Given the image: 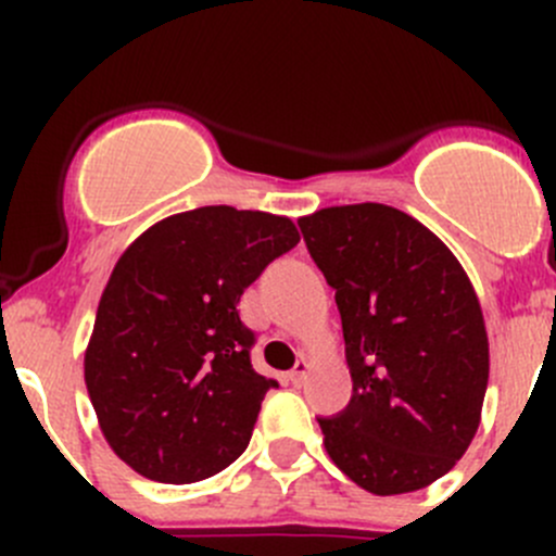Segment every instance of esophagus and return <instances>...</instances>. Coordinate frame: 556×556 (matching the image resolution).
I'll return each mask as SVG.
<instances>
[{"mask_svg":"<svg viewBox=\"0 0 556 556\" xmlns=\"http://www.w3.org/2000/svg\"><path fill=\"white\" fill-rule=\"evenodd\" d=\"M306 371H309V361H306V357H299V363H295L293 371L288 374V379L293 384H301L306 379Z\"/></svg>","mask_w":556,"mask_h":556,"instance_id":"34e87169","label":"esophagus"}]
</instances>
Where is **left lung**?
I'll list each match as a JSON object with an SVG mask.
<instances>
[{"mask_svg": "<svg viewBox=\"0 0 556 556\" xmlns=\"http://www.w3.org/2000/svg\"><path fill=\"white\" fill-rule=\"evenodd\" d=\"M341 314L352 397L319 417L330 459L363 490L401 495L450 473L481 419L490 341L450 247L387 204L299 220Z\"/></svg>", "mask_w": 556, "mask_h": 556, "instance_id": "8db88e82", "label": "left lung"}]
</instances>
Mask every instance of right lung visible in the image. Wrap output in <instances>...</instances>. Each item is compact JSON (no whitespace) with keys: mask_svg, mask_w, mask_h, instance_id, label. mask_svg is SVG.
I'll return each instance as SVG.
<instances>
[{"mask_svg":"<svg viewBox=\"0 0 556 556\" xmlns=\"http://www.w3.org/2000/svg\"><path fill=\"white\" fill-rule=\"evenodd\" d=\"M290 217L199 206L155 223L115 263L86 350L106 444L144 479L193 484L250 444L277 379L252 368L239 299L299 244Z\"/></svg>","mask_w":556,"mask_h":556,"instance_id":"obj_1","label":"right lung"}]
</instances>
